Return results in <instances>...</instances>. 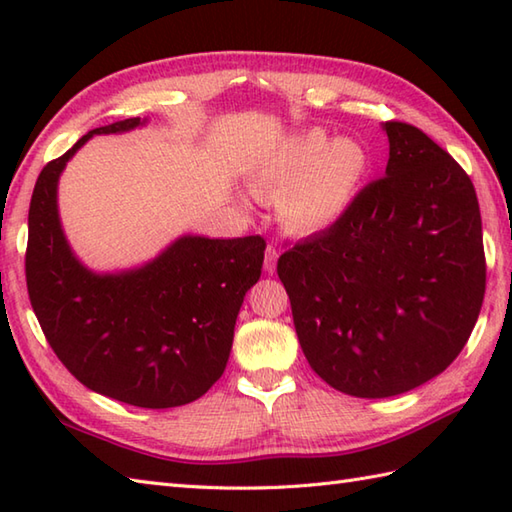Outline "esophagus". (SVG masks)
<instances>
[{
  "mask_svg": "<svg viewBox=\"0 0 512 512\" xmlns=\"http://www.w3.org/2000/svg\"><path fill=\"white\" fill-rule=\"evenodd\" d=\"M277 257H279L277 248H275V246H268V248H266V257H264V270H266L268 275H273V273H275V268H277Z\"/></svg>",
  "mask_w": 512,
  "mask_h": 512,
  "instance_id": "34e87169",
  "label": "esophagus"
}]
</instances>
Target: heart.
I'll use <instances>...</instances> for the list:
<instances>
[{
    "mask_svg": "<svg viewBox=\"0 0 512 512\" xmlns=\"http://www.w3.org/2000/svg\"><path fill=\"white\" fill-rule=\"evenodd\" d=\"M369 171L372 154L361 140L306 129L262 151L248 167V180L259 198H279V217L288 228L308 235L350 211Z\"/></svg>",
    "mask_w": 512,
    "mask_h": 512,
    "instance_id": "1",
    "label": "heart"
}]
</instances>
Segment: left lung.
Segmentation results:
<instances>
[{"label": "left lung", "instance_id": "left-lung-1", "mask_svg": "<svg viewBox=\"0 0 512 512\" xmlns=\"http://www.w3.org/2000/svg\"><path fill=\"white\" fill-rule=\"evenodd\" d=\"M383 132L385 178L277 264L310 367L356 398L398 396L442 374L486 288L471 178L418 127L391 121Z\"/></svg>", "mask_w": 512, "mask_h": 512}]
</instances>
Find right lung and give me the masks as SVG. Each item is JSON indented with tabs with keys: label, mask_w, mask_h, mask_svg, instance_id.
Listing matches in <instances>:
<instances>
[{
	"label": "right lung",
	"mask_w": 512,
	"mask_h": 512,
	"mask_svg": "<svg viewBox=\"0 0 512 512\" xmlns=\"http://www.w3.org/2000/svg\"><path fill=\"white\" fill-rule=\"evenodd\" d=\"M143 125L147 118L96 127L43 167L28 211L26 281L43 334L76 380L127 405L169 409L198 400L224 374L266 242L180 235L134 268L85 266L61 226V173L92 136Z\"/></svg>",
	"instance_id": "1"
}]
</instances>
